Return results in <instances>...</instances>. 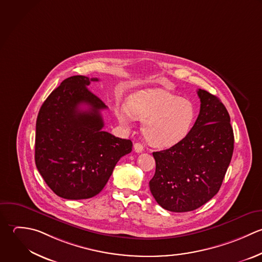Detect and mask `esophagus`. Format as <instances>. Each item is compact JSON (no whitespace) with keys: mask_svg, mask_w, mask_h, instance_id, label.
Segmentation results:
<instances>
[{"mask_svg":"<svg viewBox=\"0 0 262 262\" xmlns=\"http://www.w3.org/2000/svg\"><path fill=\"white\" fill-rule=\"evenodd\" d=\"M134 150H135V152H137V153H141V152L144 151V147H143V145H142L141 143H136V144L134 145Z\"/></svg>","mask_w":262,"mask_h":262,"instance_id":"1","label":"esophagus"}]
</instances>
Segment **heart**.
Here are the masks:
<instances>
[{
  "instance_id": "obj_1",
  "label": "heart",
  "mask_w": 262,
  "mask_h": 262,
  "mask_svg": "<svg viewBox=\"0 0 262 262\" xmlns=\"http://www.w3.org/2000/svg\"><path fill=\"white\" fill-rule=\"evenodd\" d=\"M123 125L135 117L143 121L142 133L149 144L157 148H170L184 141L196 120L195 105L164 90L147 89L132 94L126 106L116 109Z\"/></svg>"
}]
</instances>
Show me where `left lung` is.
<instances>
[{"label": "left lung", "mask_w": 262, "mask_h": 262, "mask_svg": "<svg viewBox=\"0 0 262 262\" xmlns=\"http://www.w3.org/2000/svg\"><path fill=\"white\" fill-rule=\"evenodd\" d=\"M200 112L188 137L153 152L156 170L149 182L156 202L172 212L195 210L221 189L234 151V132L222 101L199 89Z\"/></svg>", "instance_id": "obj_1"}]
</instances>
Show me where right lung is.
Masks as SVG:
<instances>
[{
	"label": "right lung",
	"mask_w": 262,
	"mask_h": 262,
	"mask_svg": "<svg viewBox=\"0 0 262 262\" xmlns=\"http://www.w3.org/2000/svg\"><path fill=\"white\" fill-rule=\"evenodd\" d=\"M98 78L64 79L42 103L35 125V165L49 188L68 200L89 199L107 184L130 140L104 132V102L86 86Z\"/></svg>",
	"instance_id": "add662e5"
}]
</instances>
